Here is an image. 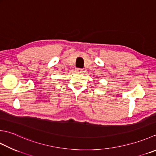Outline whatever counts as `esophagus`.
I'll return each mask as SVG.
<instances>
[{
  "label": "esophagus",
  "mask_w": 156,
  "mask_h": 156,
  "mask_svg": "<svg viewBox=\"0 0 156 156\" xmlns=\"http://www.w3.org/2000/svg\"><path fill=\"white\" fill-rule=\"evenodd\" d=\"M76 71L78 72H82V69H80V68H76Z\"/></svg>",
  "instance_id": "esophagus-1"
}]
</instances>
